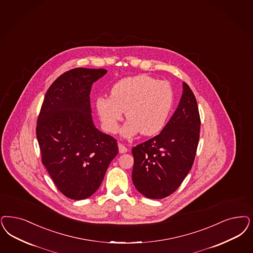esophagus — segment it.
I'll use <instances>...</instances> for the list:
<instances>
[{
	"instance_id": "1",
	"label": "esophagus",
	"mask_w": 253,
	"mask_h": 253,
	"mask_svg": "<svg viewBox=\"0 0 253 253\" xmlns=\"http://www.w3.org/2000/svg\"><path fill=\"white\" fill-rule=\"evenodd\" d=\"M119 151H120V153H126L128 151V149L124 145H122V144L120 143L119 144Z\"/></svg>"
}]
</instances>
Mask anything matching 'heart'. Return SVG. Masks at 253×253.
Here are the masks:
<instances>
[{"label":"heart","mask_w":253,"mask_h":253,"mask_svg":"<svg viewBox=\"0 0 253 253\" xmlns=\"http://www.w3.org/2000/svg\"><path fill=\"white\" fill-rule=\"evenodd\" d=\"M95 105L105 131H118L125 112L129 122L123 126L122 135L130 137L140 131L148 136L164 128L173 105V90L166 81L139 75L118 81L110 97H99Z\"/></svg>","instance_id":"1"}]
</instances>
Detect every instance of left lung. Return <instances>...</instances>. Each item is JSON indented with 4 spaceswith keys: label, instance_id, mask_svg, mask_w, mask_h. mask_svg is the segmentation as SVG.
<instances>
[{
    "label": "left lung",
    "instance_id": "1",
    "mask_svg": "<svg viewBox=\"0 0 253 253\" xmlns=\"http://www.w3.org/2000/svg\"><path fill=\"white\" fill-rule=\"evenodd\" d=\"M174 115L155 137L132 148L131 179L136 190L150 199H163L182 183L192 168L200 134L195 96L183 82Z\"/></svg>",
    "mask_w": 253,
    "mask_h": 253
}]
</instances>
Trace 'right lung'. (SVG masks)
I'll list each match as a JSON object with an SVG mask.
<instances>
[{
  "label": "right lung",
  "mask_w": 253,
  "mask_h": 253,
  "mask_svg": "<svg viewBox=\"0 0 253 253\" xmlns=\"http://www.w3.org/2000/svg\"><path fill=\"white\" fill-rule=\"evenodd\" d=\"M105 69L76 68L56 79L44 95L36 126L42 163L66 197L83 200L102 183L119 148L99 131L91 116L89 93Z\"/></svg>",
  "instance_id": "obj_1"
}]
</instances>
